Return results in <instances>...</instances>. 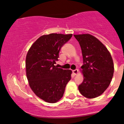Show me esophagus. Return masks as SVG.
<instances>
[{
  "label": "esophagus",
  "instance_id": "esophagus-1",
  "mask_svg": "<svg viewBox=\"0 0 124 124\" xmlns=\"http://www.w3.org/2000/svg\"><path fill=\"white\" fill-rule=\"evenodd\" d=\"M73 73L76 75L78 73V69H75V70H73Z\"/></svg>",
  "mask_w": 124,
  "mask_h": 124
}]
</instances>
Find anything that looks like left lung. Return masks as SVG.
<instances>
[{
	"instance_id": "8db88e82",
	"label": "left lung",
	"mask_w": 124,
	"mask_h": 124,
	"mask_svg": "<svg viewBox=\"0 0 124 124\" xmlns=\"http://www.w3.org/2000/svg\"><path fill=\"white\" fill-rule=\"evenodd\" d=\"M80 45L84 60L81 67L84 81L78 86L81 94L87 98L101 95L112 79L114 65L107 48L97 38L89 34L74 35Z\"/></svg>"
}]
</instances>
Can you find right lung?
Here are the masks:
<instances>
[{"label": "right lung", "instance_id": "add662e5", "mask_svg": "<svg viewBox=\"0 0 124 124\" xmlns=\"http://www.w3.org/2000/svg\"><path fill=\"white\" fill-rule=\"evenodd\" d=\"M72 34L52 33L42 35L31 46L26 57V76L35 94L48 103H56L62 97L72 71L59 68L60 49Z\"/></svg>", "mask_w": 124, "mask_h": 124}]
</instances>
